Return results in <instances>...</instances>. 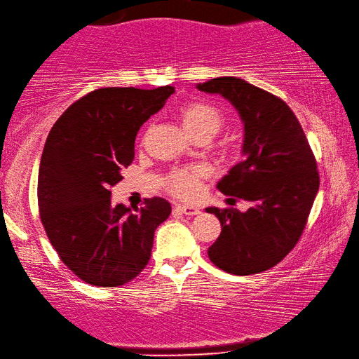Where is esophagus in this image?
<instances>
[{
  "label": "esophagus",
  "mask_w": 359,
  "mask_h": 359,
  "mask_svg": "<svg viewBox=\"0 0 359 359\" xmlns=\"http://www.w3.org/2000/svg\"><path fill=\"white\" fill-rule=\"evenodd\" d=\"M177 209L184 215H198L200 214V208L190 206V204H177Z\"/></svg>",
  "instance_id": "34e87169"
}]
</instances>
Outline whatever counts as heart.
Masks as SVG:
<instances>
[{
    "label": "heart",
    "instance_id": "obj_1",
    "mask_svg": "<svg viewBox=\"0 0 359 359\" xmlns=\"http://www.w3.org/2000/svg\"><path fill=\"white\" fill-rule=\"evenodd\" d=\"M180 121L194 137L214 136L223 127V113L204 100L187 102L180 109ZM206 177L201 167L173 170L167 178V189L181 198H195L200 192V181Z\"/></svg>",
    "mask_w": 359,
    "mask_h": 359
}]
</instances>
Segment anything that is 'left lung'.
<instances>
[{
	"mask_svg": "<svg viewBox=\"0 0 359 359\" xmlns=\"http://www.w3.org/2000/svg\"><path fill=\"white\" fill-rule=\"evenodd\" d=\"M196 88L220 94L240 114L245 159L217 189L251 203L246 212L206 209L222 223L209 259L237 276L266 271L296 246L305 229L319 189L316 159L294 113L274 94L237 77L210 79Z\"/></svg>",
	"mask_w": 359,
	"mask_h": 359,
	"instance_id": "left-lung-1",
	"label": "left lung"
}]
</instances>
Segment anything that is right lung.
Here are the masks:
<instances>
[{"label":"right lung","mask_w":359,"mask_h":359,"mask_svg":"<svg viewBox=\"0 0 359 359\" xmlns=\"http://www.w3.org/2000/svg\"><path fill=\"white\" fill-rule=\"evenodd\" d=\"M173 86L100 88L67 108L50 128L39 170L40 218L58 257L79 279L109 288L147 266L158 226L170 203L113 206L111 189L135 159V139L165 105Z\"/></svg>","instance_id":"right-lung-1"}]
</instances>
